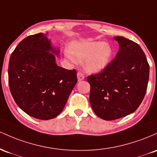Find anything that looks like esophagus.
I'll use <instances>...</instances> for the list:
<instances>
[{"label": "esophagus", "mask_w": 157, "mask_h": 157, "mask_svg": "<svg viewBox=\"0 0 157 157\" xmlns=\"http://www.w3.org/2000/svg\"><path fill=\"white\" fill-rule=\"evenodd\" d=\"M77 78H78V82L84 80V74L82 73H81V72H78V73H77Z\"/></svg>", "instance_id": "34e87169"}]
</instances>
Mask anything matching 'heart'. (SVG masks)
I'll return each mask as SVG.
<instances>
[{
  "label": "heart",
  "instance_id": "b5f03b06",
  "mask_svg": "<svg viewBox=\"0 0 157 157\" xmlns=\"http://www.w3.org/2000/svg\"><path fill=\"white\" fill-rule=\"evenodd\" d=\"M113 49L107 42L89 40H74L70 43L67 57L75 62L83 61L84 69L89 73H98L110 64Z\"/></svg>",
  "mask_w": 157,
  "mask_h": 157
}]
</instances>
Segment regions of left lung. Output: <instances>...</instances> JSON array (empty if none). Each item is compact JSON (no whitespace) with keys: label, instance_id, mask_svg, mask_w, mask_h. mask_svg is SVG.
Instances as JSON below:
<instances>
[{"label":"left lung","instance_id":"left-lung-1","mask_svg":"<svg viewBox=\"0 0 157 157\" xmlns=\"http://www.w3.org/2000/svg\"><path fill=\"white\" fill-rule=\"evenodd\" d=\"M117 56L101 73L87 77L90 102L95 113L105 120H115L132 113L147 90L149 64L140 45L121 36Z\"/></svg>","mask_w":157,"mask_h":157}]
</instances>
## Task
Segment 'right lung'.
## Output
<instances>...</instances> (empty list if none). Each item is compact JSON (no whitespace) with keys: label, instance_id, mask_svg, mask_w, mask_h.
Returning <instances> with one entry per match:
<instances>
[{"label":"right lung","instance_id":"add662e5","mask_svg":"<svg viewBox=\"0 0 157 157\" xmlns=\"http://www.w3.org/2000/svg\"><path fill=\"white\" fill-rule=\"evenodd\" d=\"M59 50L47 34L24 38L12 52L9 62V85L17 106L42 120L59 115L77 82L75 70L58 66Z\"/></svg>","mask_w":157,"mask_h":157}]
</instances>
